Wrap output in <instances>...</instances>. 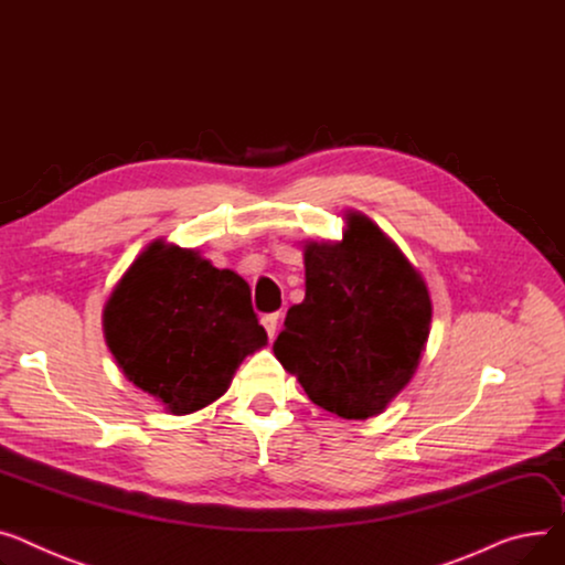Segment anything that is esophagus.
<instances>
[{"instance_id":"1","label":"esophagus","mask_w":565,"mask_h":565,"mask_svg":"<svg viewBox=\"0 0 565 565\" xmlns=\"http://www.w3.org/2000/svg\"><path fill=\"white\" fill-rule=\"evenodd\" d=\"M263 327H266V331H268V335L270 338H275V333H277V324H279V313H266L263 316Z\"/></svg>"}]
</instances>
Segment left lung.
<instances>
[{
	"label": "left lung",
	"mask_w": 565,
	"mask_h": 565,
	"mask_svg": "<svg viewBox=\"0 0 565 565\" xmlns=\"http://www.w3.org/2000/svg\"><path fill=\"white\" fill-rule=\"evenodd\" d=\"M307 295L273 345L311 402L341 418L377 416L416 372L431 322L423 277L384 232L348 213L341 243L305 249Z\"/></svg>",
	"instance_id": "left-lung-1"
}]
</instances>
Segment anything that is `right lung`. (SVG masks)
<instances>
[{
	"mask_svg": "<svg viewBox=\"0 0 565 565\" xmlns=\"http://www.w3.org/2000/svg\"><path fill=\"white\" fill-rule=\"evenodd\" d=\"M104 335L127 380L177 416L217 399L241 361L268 343L245 279L161 241L113 290Z\"/></svg>",
	"mask_w": 565,
	"mask_h": 565,
	"instance_id": "add662e5",
	"label": "right lung"
}]
</instances>
